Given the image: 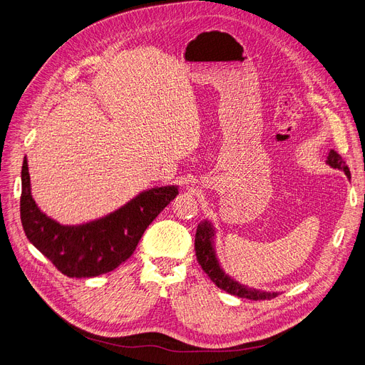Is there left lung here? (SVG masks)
<instances>
[{"label": "left lung", "instance_id": "8db88e82", "mask_svg": "<svg viewBox=\"0 0 365 365\" xmlns=\"http://www.w3.org/2000/svg\"><path fill=\"white\" fill-rule=\"evenodd\" d=\"M327 163L334 168L343 170L348 178L351 177V170L348 165L344 163L341 159V155L337 154L334 150H329ZM214 237H215V229L210 220H203L197 225L196 230V237H195V250H196V257L197 262L202 266L203 272L210 276V279L221 289L225 292L232 294V296H237L240 299H250V300H270L277 296V292H270V291H259L250 288L247 285H242L237 281H235L232 276H229L222 270L220 266L218 257L215 252V245H214Z\"/></svg>", "mask_w": 365, "mask_h": 365}]
</instances>
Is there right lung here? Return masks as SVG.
<instances>
[{"label":"right lung","instance_id":"add662e5","mask_svg":"<svg viewBox=\"0 0 365 365\" xmlns=\"http://www.w3.org/2000/svg\"><path fill=\"white\" fill-rule=\"evenodd\" d=\"M177 195L178 185L153 187L106 217L84 224L63 225L47 217L34 200L25 158L21 220L28 240L59 272L69 277H93L126 262L151 221Z\"/></svg>","mask_w":365,"mask_h":365}]
</instances>
